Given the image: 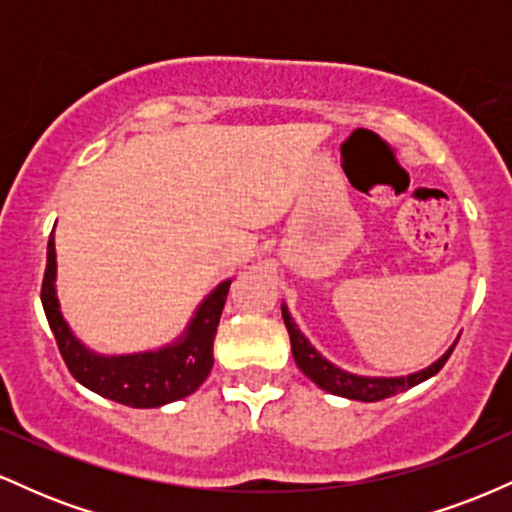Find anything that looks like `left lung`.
<instances>
[{"label": "left lung", "mask_w": 512, "mask_h": 512, "mask_svg": "<svg viewBox=\"0 0 512 512\" xmlns=\"http://www.w3.org/2000/svg\"><path fill=\"white\" fill-rule=\"evenodd\" d=\"M281 317H284L286 330H289L291 351H293V361H296V366L301 368L303 373L308 375L317 387H320V390L330 392V395L346 397V399H358V402H380V399L399 395V392L409 390V387L433 378V375L445 366V361H448L452 349H455L457 344V342L452 344L436 363H431L428 368L419 370V373L402 375V378H366V375L346 373V370L327 361L322 354H317L315 346L303 337L301 330H298V325L293 322V317L289 310H286V305H281Z\"/></svg>", "instance_id": "left-lung-1"}]
</instances>
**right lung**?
<instances>
[{
    "mask_svg": "<svg viewBox=\"0 0 512 512\" xmlns=\"http://www.w3.org/2000/svg\"><path fill=\"white\" fill-rule=\"evenodd\" d=\"M55 276V238L50 236L48 267H45L40 301H43L45 317H48L50 330L55 334L69 373L88 390L125 404V407L151 409L192 395L207 380L209 370L214 366L211 351H214L216 327H219L223 303L231 289V279L221 281L204 298L178 342L156 351H144V354L103 356L88 351L64 322L55 291Z\"/></svg>",
    "mask_w": 512,
    "mask_h": 512,
    "instance_id": "obj_1",
    "label": "right lung"
}]
</instances>
